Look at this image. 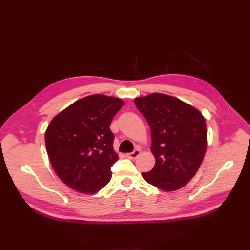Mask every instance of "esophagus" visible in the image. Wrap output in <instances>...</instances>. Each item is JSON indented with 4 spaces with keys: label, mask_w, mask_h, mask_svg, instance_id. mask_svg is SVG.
<instances>
[{
    "label": "esophagus",
    "mask_w": 250,
    "mask_h": 250,
    "mask_svg": "<svg viewBox=\"0 0 250 250\" xmlns=\"http://www.w3.org/2000/svg\"><path fill=\"white\" fill-rule=\"evenodd\" d=\"M140 154H141V151H140L139 149H135V150L133 151V152L127 153L126 156H127L128 158H130V160H135V158H137L138 156H140Z\"/></svg>",
    "instance_id": "34e87169"
}]
</instances>
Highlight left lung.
<instances>
[{
  "label": "left lung",
  "mask_w": 250,
  "mask_h": 250,
  "mask_svg": "<svg viewBox=\"0 0 250 250\" xmlns=\"http://www.w3.org/2000/svg\"><path fill=\"white\" fill-rule=\"evenodd\" d=\"M151 130L153 169L143 178L166 192L185 187L206 154L207 124L202 113L178 98L153 93L134 99Z\"/></svg>",
  "instance_id": "1"
}]
</instances>
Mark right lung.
<instances>
[{
	"label": "right lung",
	"mask_w": 250,
	"mask_h": 250,
	"mask_svg": "<svg viewBox=\"0 0 250 250\" xmlns=\"http://www.w3.org/2000/svg\"><path fill=\"white\" fill-rule=\"evenodd\" d=\"M123 104L120 98L90 95L52 119L44 134L47 152L57 176L73 190L94 194L109 183L119 160L109 126Z\"/></svg>",
	"instance_id": "add662e5"
}]
</instances>
